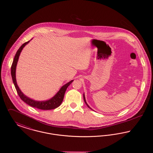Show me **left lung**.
I'll list each match as a JSON object with an SVG mask.
<instances>
[{
	"instance_id": "left-lung-1",
	"label": "left lung",
	"mask_w": 153,
	"mask_h": 153,
	"mask_svg": "<svg viewBox=\"0 0 153 153\" xmlns=\"http://www.w3.org/2000/svg\"><path fill=\"white\" fill-rule=\"evenodd\" d=\"M83 97H84V102H85V103L86 104V105H87L88 107L89 108H90L91 109H92V110H93V109H92L89 106V105L88 104L87 102H86V100H85V95H84V94H83Z\"/></svg>"
}]
</instances>
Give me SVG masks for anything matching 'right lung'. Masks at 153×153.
Returning <instances> with one entry per match:
<instances>
[{"mask_svg":"<svg viewBox=\"0 0 153 153\" xmlns=\"http://www.w3.org/2000/svg\"><path fill=\"white\" fill-rule=\"evenodd\" d=\"M33 39V38H32ZM26 42L25 43L22 45V46L19 48V49L18 50L17 52L16 53V54L15 56L13 64L11 65V76H12V79L13 81V83L14 84L15 87L16 88V90L17 91V93L20 97V98L22 99V100L28 105L30 106L36 108L38 109H42V110H49V109H55L59 107L62 102L63 101L64 95L65 93L66 90L68 86L72 82L73 80H71L68 83H66L64 85H63L62 87L60 88V89L57 92V93L54 95L51 99L45 101H36L35 100H33L27 96L25 95L21 90L20 89L19 87H18L17 82H16V65L19 59V57L20 56V54L21 53L24 47L29 43L30 41Z\"/></svg>","mask_w":153,"mask_h":153,"instance_id":"add662e5","label":"right lung"}]
</instances>
